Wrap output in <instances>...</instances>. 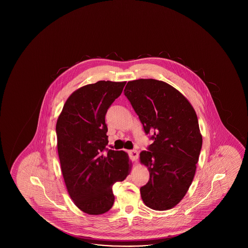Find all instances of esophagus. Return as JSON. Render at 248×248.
Masks as SVG:
<instances>
[{
    "mask_svg": "<svg viewBox=\"0 0 248 248\" xmlns=\"http://www.w3.org/2000/svg\"><path fill=\"white\" fill-rule=\"evenodd\" d=\"M130 159L132 161H137L138 158H139V153L136 151V150H133V151H130L129 153Z\"/></svg>",
    "mask_w": 248,
    "mask_h": 248,
    "instance_id": "obj_1",
    "label": "esophagus"
}]
</instances>
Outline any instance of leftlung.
<instances>
[{"label": "left lung", "instance_id": "8db88e82", "mask_svg": "<svg viewBox=\"0 0 248 248\" xmlns=\"http://www.w3.org/2000/svg\"><path fill=\"white\" fill-rule=\"evenodd\" d=\"M124 93L154 140L140 153L150 172L140 188L142 200L154 210L171 209L183 199L195 175L202 143L196 112L183 94L162 81H130Z\"/></svg>", "mask_w": 248, "mask_h": 248}]
</instances>
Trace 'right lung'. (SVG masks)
<instances>
[{
    "mask_svg": "<svg viewBox=\"0 0 248 248\" xmlns=\"http://www.w3.org/2000/svg\"><path fill=\"white\" fill-rule=\"evenodd\" d=\"M125 83L99 81L77 89L67 99L57 122L58 152L66 187L75 205L89 215H101L112 207L113 184L129 174L127 154L106 148L107 110Z\"/></svg>",
    "mask_w": 248,
    "mask_h": 248,
    "instance_id": "add662e5",
    "label": "right lung"
}]
</instances>
